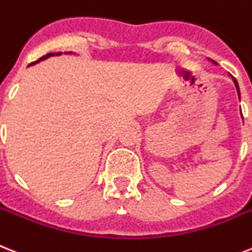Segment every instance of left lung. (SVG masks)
Wrapping results in <instances>:
<instances>
[{"label":"left lung","instance_id":"obj_1","mask_svg":"<svg viewBox=\"0 0 252 252\" xmlns=\"http://www.w3.org/2000/svg\"><path fill=\"white\" fill-rule=\"evenodd\" d=\"M215 63V62H214ZM233 81H234V85H236V88H237V92H238V95H239V88H238V84H237V80L234 79V77H233Z\"/></svg>","mask_w":252,"mask_h":252}]
</instances>
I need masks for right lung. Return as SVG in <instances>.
I'll return each mask as SVG.
<instances>
[{
	"mask_svg": "<svg viewBox=\"0 0 252 252\" xmlns=\"http://www.w3.org/2000/svg\"><path fill=\"white\" fill-rule=\"evenodd\" d=\"M50 55H53V53H49V54L44 55V57H41V58H40V59H37V61H36V62H32V63H31V64H28V66H32V64H34V63H38V62H40V61H42V59L49 58V57H50Z\"/></svg>",
	"mask_w": 252,
	"mask_h": 252,
	"instance_id": "right-lung-1",
	"label": "right lung"
}]
</instances>
